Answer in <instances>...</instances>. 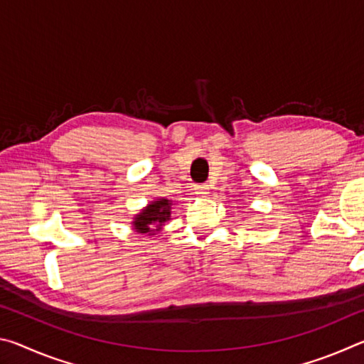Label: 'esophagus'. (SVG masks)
Segmentation results:
<instances>
[{
  "label": "esophagus",
  "mask_w": 364,
  "mask_h": 364,
  "mask_svg": "<svg viewBox=\"0 0 364 364\" xmlns=\"http://www.w3.org/2000/svg\"><path fill=\"white\" fill-rule=\"evenodd\" d=\"M208 184H196L194 186V191H196V194H199V196H207L208 194Z\"/></svg>",
  "instance_id": "34e87169"
}]
</instances>
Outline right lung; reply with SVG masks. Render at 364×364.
<instances>
[{"label": "right lung", "instance_id": "right-lung-1", "mask_svg": "<svg viewBox=\"0 0 364 364\" xmlns=\"http://www.w3.org/2000/svg\"><path fill=\"white\" fill-rule=\"evenodd\" d=\"M171 202L168 199H157L151 202L149 205L144 207L141 213L134 217L133 221V230L138 232H149L159 231L165 221L170 220L171 215ZM156 226V230H153V226Z\"/></svg>", "mask_w": 364, "mask_h": 364}]
</instances>
